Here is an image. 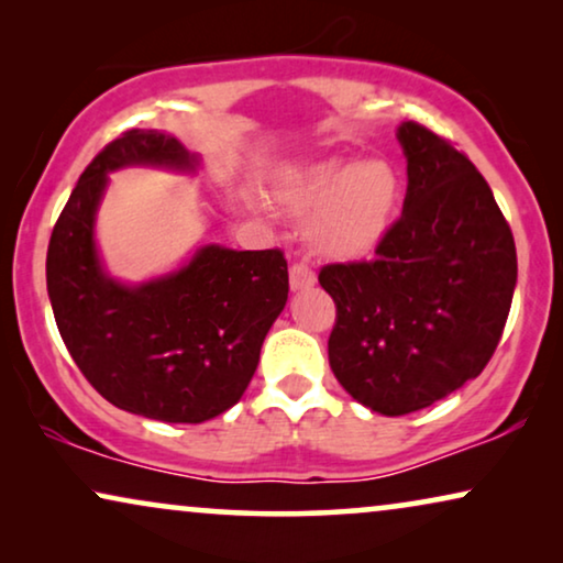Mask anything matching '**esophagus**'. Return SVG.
Listing matches in <instances>:
<instances>
[{"label":"esophagus","instance_id":"1","mask_svg":"<svg viewBox=\"0 0 563 563\" xmlns=\"http://www.w3.org/2000/svg\"><path fill=\"white\" fill-rule=\"evenodd\" d=\"M289 287L291 291H302L314 287V272L307 264H291L289 268Z\"/></svg>","mask_w":563,"mask_h":563}]
</instances>
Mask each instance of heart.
I'll use <instances>...</instances> for the list:
<instances>
[{
	"mask_svg": "<svg viewBox=\"0 0 563 563\" xmlns=\"http://www.w3.org/2000/svg\"><path fill=\"white\" fill-rule=\"evenodd\" d=\"M402 181L384 158H328L284 184L282 202L307 218V243L333 261H361L395 225Z\"/></svg>",
	"mask_w": 563,
	"mask_h": 563,
	"instance_id": "obj_1",
	"label": "heart"
}]
</instances>
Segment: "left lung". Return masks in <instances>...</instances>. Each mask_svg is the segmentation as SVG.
Instances as JSON below:
<instances>
[{"mask_svg": "<svg viewBox=\"0 0 563 563\" xmlns=\"http://www.w3.org/2000/svg\"><path fill=\"white\" fill-rule=\"evenodd\" d=\"M402 218L364 264L322 266L338 307L328 341L335 379L397 418L476 379L495 353L518 284L512 230L464 153L402 122Z\"/></svg>", "mask_w": 563, "mask_h": 563, "instance_id": "8db88e82", "label": "left lung"}]
</instances>
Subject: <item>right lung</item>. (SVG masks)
Returning a JSON list of instances; mask_svg holds the SVG:
<instances>
[{
  "mask_svg": "<svg viewBox=\"0 0 563 563\" xmlns=\"http://www.w3.org/2000/svg\"><path fill=\"white\" fill-rule=\"evenodd\" d=\"M156 166L197 174L174 135L128 130L79 176L53 228L45 282L58 333L91 387L120 410L205 422L230 410L256 374L261 345L289 295L282 251L207 243L141 284L110 276L95 225L110 174Z\"/></svg>",
  "mask_w": 563,
  "mask_h": 563,
  "instance_id": "1",
  "label": "right lung"
}]
</instances>
